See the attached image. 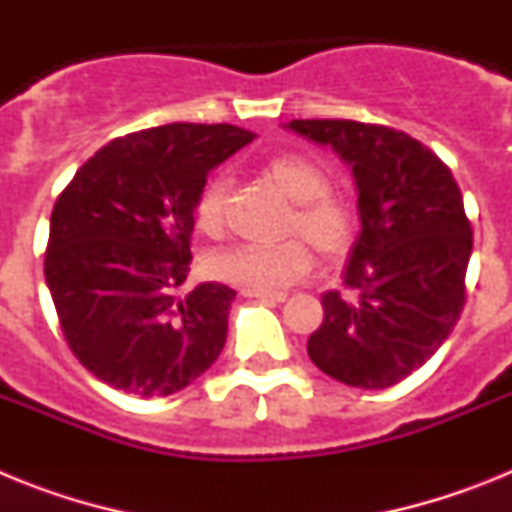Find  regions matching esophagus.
<instances>
[{"mask_svg":"<svg viewBox=\"0 0 512 512\" xmlns=\"http://www.w3.org/2000/svg\"><path fill=\"white\" fill-rule=\"evenodd\" d=\"M243 295L256 297V300H264V302H284V300H287V295H284V292H253V289H243Z\"/></svg>","mask_w":512,"mask_h":512,"instance_id":"1","label":"esophagus"}]
</instances>
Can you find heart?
<instances>
[{
    "label": "heart",
    "mask_w": 512,
    "mask_h": 512,
    "mask_svg": "<svg viewBox=\"0 0 512 512\" xmlns=\"http://www.w3.org/2000/svg\"><path fill=\"white\" fill-rule=\"evenodd\" d=\"M264 176L284 194L295 212L289 217L287 233L302 235L320 259L336 261L351 248L356 233V215L343 197L328 192L330 179L315 161L297 153L274 156L264 166ZM228 179L212 176L194 200L192 215L197 230L217 238L225 228ZM312 266L310 248L302 241L279 246H230L207 259L215 279L253 292H279L300 282Z\"/></svg>",
    "instance_id": "obj_1"
}]
</instances>
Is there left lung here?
I'll list each match as a JSON object with an SVG mask.
<instances>
[{
  "instance_id": "8db88e82",
  "label": "left lung",
  "mask_w": 512,
  "mask_h": 512,
  "mask_svg": "<svg viewBox=\"0 0 512 512\" xmlns=\"http://www.w3.org/2000/svg\"><path fill=\"white\" fill-rule=\"evenodd\" d=\"M297 135L351 166L361 233L343 284L323 295V325L307 338L320 372L348 387L384 390L413 374L451 336L467 300L472 225L441 158L384 125L292 120Z\"/></svg>"
}]
</instances>
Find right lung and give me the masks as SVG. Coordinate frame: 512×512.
I'll return each instance as SVG.
<instances>
[{
	"label": "right lung",
	"instance_id": "1",
	"mask_svg": "<svg viewBox=\"0 0 512 512\" xmlns=\"http://www.w3.org/2000/svg\"><path fill=\"white\" fill-rule=\"evenodd\" d=\"M253 138L225 122L140 130L99 148L58 194L45 284L66 343L104 384L166 397L220 356L235 292L179 287L192 261L194 200L207 174Z\"/></svg>",
	"mask_w": 512,
	"mask_h": 512
}]
</instances>
